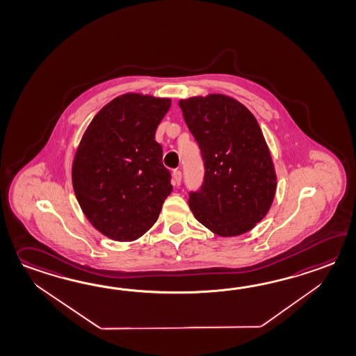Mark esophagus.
Returning <instances> with one entry per match:
<instances>
[{"label": "esophagus", "mask_w": 356, "mask_h": 356, "mask_svg": "<svg viewBox=\"0 0 356 356\" xmlns=\"http://www.w3.org/2000/svg\"><path fill=\"white\" fill-rule=\"evenodd\" d=\"M181 171H180V170H174V172H172V179H174L175 186H179V185L181 184Z\"/></svg>", "instance_id": "34e87169"}]
</instances>
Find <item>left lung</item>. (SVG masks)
<instances>
[{
    "instance_id": "8db88e82",
    "label": "left lung",
    "mask_w": 356,
    "mask_h": 356,
    "mask_svg": "<svg viewBox=\"0 0 356 356\" xmlns=\"http://www.w3.org/2000/svg\"><path fill=\"white\" fill-rule=\"evenodd\" d=\"M179 106L204 162V180L190 191L194 217L220 236L245 234L272 206L276 174L253 113L223 95L191 97Z\"/></svg>"
}]
</instances>
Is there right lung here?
Returning <instances> with one entry per match:
<instances>
[{"label": "right lung", "instance_id": "obj_1", "mask_svg": "<svg viewBox=\"0 0 356 356\" xmlns=\"http://www.w3.org/2000/svg\"><path fill=\"white\" fill-rule=\"evenodd\" d=\"M171 99L127 93L106 104L81 138L72 186L89 222L116 241H133L159 220L172 191L156 130Z\"/></svg>", "mask_w": 356, "mask_h": 356}]
</instances>
